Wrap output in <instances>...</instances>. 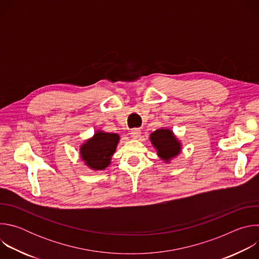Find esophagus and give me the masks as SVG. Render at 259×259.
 <instances>
[{
	"mask_svg": "<svg viewBox=\"0 0 259 259\" xmlns=\"http://www.w3.org/2000/svg\"><path fill=\"white\" fill-rule=\"evenodd\" d=\"M131 137L132 138H134V139H137L139 136H140V134H141V131H140V129H138V128H134V129H132L131 130Z\"/></svg>",
	"mask_w": 259,
	"mask_h": 259,
	"instance_id": "esophagus-1",
	"label": "esophagus"
}]
</instances>
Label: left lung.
Masks as SVG:
<instances>
[{
	"mask_svg": "<svg viewBox=\"0 0 259 259\" xmlns=\"http://www.w3.org/2000/svg\"><path fill=\"white\" fill-rule=\"evenodd\" d=\"M150 138L159 157L167 163L181 152V144L170 129H158Z\"/></svg>",
	"mask_w": 259,
	"mask_h": 259,
	"instance_id": "1",
	"label": "left lung"
}]
</instances>
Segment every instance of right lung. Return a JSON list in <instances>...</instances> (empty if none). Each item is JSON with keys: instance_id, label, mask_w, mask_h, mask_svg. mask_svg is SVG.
Returning <instances> with one entry per match:
<instances>
[{"instance_id": "obj_1", "label": "right lung", "mask_w": 259, "mask_h": 259, "mask_svg": "<svg viewBox=\"0 0 259 259\" xmlns=\"http://www.w3.org/2000/svg\"><path fill=\"white\" fill-rule=\"evenodd\" d=\"M120 136L117 133L96 131L80 147V154L85 164L92 170H103L110 164V159L116 152Z\"/></svg>"}]
</instances>
